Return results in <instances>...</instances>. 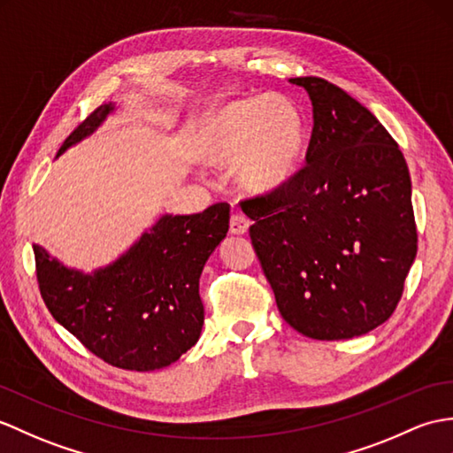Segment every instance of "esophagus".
<instances>
[{"mask_svg":"<svg viewBox=\"0 0 453 453\" xmlns=\"http://www.w3.org/2000/svg\"><path fill=\"white\" fill-rule=\"evenodd\" d=\"M249 226H250V222H249V218L245 214H239V212L231 214V218H229V231H231V234L243 235L249 231Z\"/></svg>","mask_w":453,"mask_h":453,"instance_id":"1","label":"esophagus"}]
</instances>
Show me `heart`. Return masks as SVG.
I'll return each instance as SVG.
<instances>
[{
    "label": "heart",
    "mask_w": 453,
    "mask_h": 453,
    "mask_svg": "<svg viewBox=\"0 0 453 453\" xmlns=\"http://www.w3.org/2000/svg\"><path fill=\"white\" fill-rule=\"evenodd\" d=\"M303 118L293 102L252 94L226 104L206 127L204 154L214 164H239L252 191H270L296 172L303 150Z\"/></svg>",
    "instance_id": "1"
}]
</instances>
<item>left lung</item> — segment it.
I'll list each match as a JSON object with an SVG mask.
<instances>
[{
    "label": "left lung",
    "instance_id": "obj_1",
    "mask_svg": "<svg viewBox=\"0 0 453 453\" xmlns=\"http://www.w3.org/2000/svg\"><path fill=\"white\" fill-rule=\"evenodd\" d=\"M309 92L312 134L286 183L241 201L280 314L312 340H349L392 317L417 255L411 177L382 123L335 84Z\"/></svg>",
    "mask_w": 453,
    "mask_h": 453
}]
</instances>
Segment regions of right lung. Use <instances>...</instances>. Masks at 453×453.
<instances>
[{
	"label": "right lung",
	"mask_w": 453,
	"mask_h": 453,
	"mask_svg": "<svg viewBox=\"0 0 453 453\" xmlns=\"http://www.w3.org/2000/svg\"><path fill=\"white\" fill-rule=\"evenodd\" d=\"M113 110H94L59 154L92 133ZM229 229V204L201 214L164 216L111 266L84 276L35 245L40 296L63 328L98 359L125 371H156L196 343L204 322L198 296L204 262Z\"/></svg>",
	"instance_id": "add662e5"
}]
</instances>
